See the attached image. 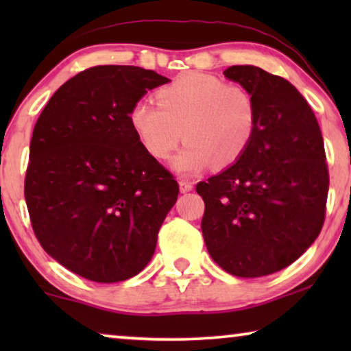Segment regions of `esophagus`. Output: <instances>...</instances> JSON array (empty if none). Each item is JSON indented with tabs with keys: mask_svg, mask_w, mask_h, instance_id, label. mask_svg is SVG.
<instances>
[{
	"mask_svg": "<svg viewBox=\"0 0 351 351\" xmlns=\"http://www.w3.org/2000/svg\"><path fill=\"white\" fill-rule=\"evenodd\" d=\"M179 186H180L182 193H189V191L193 190V184H191V182H189V180H180Z\"/></svg>",
	"mask_w": 351,
	"mask_h": 351,
	"instance_id": "obj_1",
	"label": "esophagus"
}]
</instances>
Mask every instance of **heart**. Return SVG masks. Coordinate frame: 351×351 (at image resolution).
I'll return each instance as SVG.
<instances>
[{
	"label": "heart",
	"instance_id": "obj_1",
	"mask_svg": "<svg viewBox=\"0 0 351 351\" xmlns=\"http://www.w3.org/2000/svg\"><path fill=\"white\" fill-rule=\"evenodd\" d=\"M158 104L141 100L129 121L155 160L165 161L182 141L185 147L174 158L180 174H198L214 162L227 167L237 162L251 143L257 128L256 100L239 84L213 75L186 73L156 94Z\"/></svg>",
	"mask_w": 351,
	"mask_h": 351
}]
</instances>
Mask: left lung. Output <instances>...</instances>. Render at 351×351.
I'll return each instance as SVG.
<instances>
[{
    "instance_id": "obj_1",
    "label": "left lung",
    "mask_w": 351,
    "mask_h": 351,
    "mask_svg": "<svg viewBox=\"0 0 351 351\" xmlns=\"http://www.w3.org/2000/svg\"><path fill=\"white\" fill-rule=\"evenodd\" d=\"M256 100L257 128L243 156L196 185L206 247L230 275L280 271L323 228L329 172L313 110L289 81L254 65L223 71Z\"/></svg>"
}]
</instances>
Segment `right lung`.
<instances>
[{"mask_svg": "<svg viewBox=\"0 0 351 351\" xmlns=\"http://www.w3.org/2000/svg\"><path fill=\"white\" fill-rule=\"evenodd\" d=\"M166 76L97 65L56 90L33 129L25 201L41 247L70 271L118 282L152 261L179 184L129 121Z\"/></svg>", "mask_w": 351, "mask_h": 351, "instance_id": "obj_1", "label": "right lung"}]
</instances>
